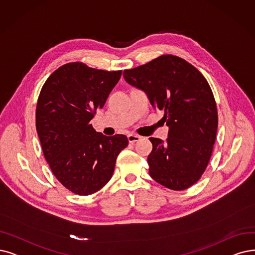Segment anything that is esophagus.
Masks as SVG:
<instances>
[{
	"label": "esophagus",
	"instance_id": "esophagus-1",
	"mask_svg": "<svg viewBox=\"0 0 255 255\" xmlns=\"http://www.w3.org/2000/svg\"><path fill=\"white\" fill-rule=\"evenodd\" d=\"M140 136L138 135H135V134H128V142L129 143H134V142H137L140 140Z\"/></svg>",
	"mask_w": 255,
	"mask_h": 255
}]
</instances>
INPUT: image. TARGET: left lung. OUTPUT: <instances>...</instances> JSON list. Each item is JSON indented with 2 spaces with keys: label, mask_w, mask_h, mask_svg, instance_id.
Masks as SVG:
<instances>
[{
  "label": "left lung",
  "mask_w": 255,
  "mask_h": 255,
  "mask_svg": "<svg viewBox=\"0 0 255 255\" xmlns=\"http://www.w3.org/2000/svg\"><path fill=\"white\" fill-rule=\"evenodd\" d=\"M124 77L143 91L152 108L164 112L169 128L166 141L149 138V176L172 190L190 187L206 169L217 136V105L207 80L186 60L170 54L125 70Z\"/></svg>",
  "instance_id": "8db88e82"
}]
</instances>
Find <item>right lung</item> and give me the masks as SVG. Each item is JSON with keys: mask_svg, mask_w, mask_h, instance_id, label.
<instances>
[{"mask_svg": "<svg viewBox=\"0 0 255 255\" xmlns=\"http://www.w3.org/2000/svg\"><path fill=\"white\" fill-rule=\"evenodd\" d=\"M120 77L121 71L69 63L49 76L39 93L36 130L45 159L56 179L76 195L103 188L128 144L127 136H105L90 124Z\"/></svg>", "mask_w": 255, "mask_h": 255, "instance_id": "obj_1", "label": "right lung"}]
</instances>
